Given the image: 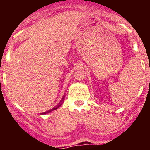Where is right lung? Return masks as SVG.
<instances>
[{"label": "right lung", "instance_id": "add662e5", "mask_svg": "<svg viewBox=\"0 0 150 150\" xmlns=\"http://www.w3.org/2000/svg\"><path fill=\"white\" fill-rule=\"evenodd\" d=\"M64 96L63 97V98H62V100H61V101H60V103H59V105H57L56 107H54V108H52V109L50 110L46 111V112H43V114H45V113H49V112H51V111H52V110H55L58 109V108H59V107H60V106H62V100H63V99H64Z\"/></svg>", "mask_w": 150, "mask_h": 150}]
</instances>
